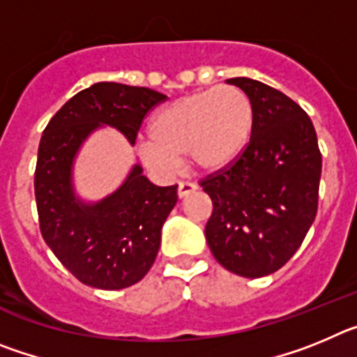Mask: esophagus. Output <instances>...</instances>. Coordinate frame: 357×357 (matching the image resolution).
Masks as SVG:
<instances>
[{"label":"esophagus","instance_id":"obj_1","mask_svg":"<svg viewBox=\"0 0 357 357\" xmlns=\"http://www.w3.org/2000/svg\"><path fill=\"white\" fill-rule=\"evenodd\" d=\"M195 189H197V185H195L193 182H178V189H176V191H178V198L189 197Z\"/></svg>","mask_w":357,"mask_h":357}]
</instances>
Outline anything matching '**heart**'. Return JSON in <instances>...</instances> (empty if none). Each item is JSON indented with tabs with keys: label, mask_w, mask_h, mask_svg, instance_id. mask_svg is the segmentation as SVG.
<instances>
[{
	"label": "heart",
	"mask_w": 357,
	"mask_h": 357,
	"mask_svg": "<svg viewBox=\"0 0 357 357\" xmlns=\"http://www.w3.org/2000/svg\"><path fill=\"white\" fill-rule=\"evenodd\" d=\"M254 130V105L234 85L185 94L150 119V139L137 141L141 162L168 176L185 155L202 173L227 168L248 146Z\"/></svg>",
	"instance_id": "1"
}]
</instances>
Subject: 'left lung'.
I'll return each mask as SVG.
<instances>
[{"instance_id": "obj_1", "label": "left lung", "mask_w": 357, "mask_h": 357, "mask_svg": "<svg viewBox=\"0 0 357 357\" xmlns=\"http://www.w3.org/2000/svg\"><path fill=\"white\" fill-rule=\"evenodd\" d=\"M254 105V130L234 162L200 182L213 200L206 239L214 259L257 279L284 266L318 209L317 132L291 98L252 78H230Z\"/></svg>"}]
</instances>
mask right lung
<instances>
[{
	"instance_id": "1",
	"label": "right lung",
	"mask_w": 357,
	"mask_h": 357,
	"mask_svg": "<svg viewBox=\"0 0 357 357\" xmlns=\"http://www.w3.org/2000/svg\"><path fill=\"white\" fill-rule=\"evenodd\" d=\"M166 96L148 87L98 82L66 102L39 143L36 202L40 234L80 282L123 289L139 282L157 257L176 185L159 188L135 164L114 193L84 202L73 185L78 150L94 130L112 127L134 144L144 116Z\"/></svg>"
}]
</instances>
